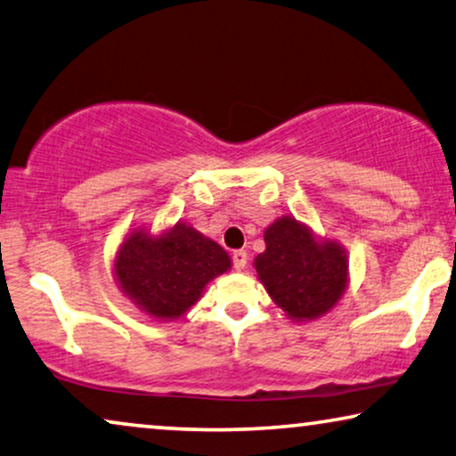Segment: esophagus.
Instances as JSON below:
<instances>
[{
  "label": "esophagus",
  "mask_w": 456,
  "mask_h": 456,
  "mask_svg": "<svg viewBox=\"0 0 456 456\" xmlns=\"http://www.w3.org/2000/svg\"><path fill=\"white\" fill-rule=\"evenodd\" d=\"M246 266H248V251L246 249L233 251V268L237 272H241V270H246Z\"/></svg>",
  "instance_id": "34e87169"
}]
</instances>
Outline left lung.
Returning a JSON list of instances; mask_svg holds the SVG:
<instances>
[{
    "label": "left lung",
    "instance_id": "left-lung-1",
    "mask_svg": "<svg viewBox=\"0 0 456 456\" xmlns=\"http://www.w3.org/2000/svg\"><path fill=\"white\" fill-rule=\"evenodd\" d=\"M266 251L254 266L268 295L290 319L307 322L328 314L348 282L346 251L336 241H317L295 216H281L264 233Z\"/></svg>",
    "mask_w": 456,
    "mask_h": 456
}]
</instances>
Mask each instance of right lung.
<instances>
[{"label": "right lung", "mask_w": 456, "mask_h": 456, "mask_svg": "<svg viewBox=\"0 0 456 456\" xmlns=\"http://www.w3.org/2000/svg\"><path fill=\"white\" fill-rule=\"evenodd\" d=\"M231 268L227 251L178 223L159 237L133 231L122 241L114 274L122 293L155 319H178L215 276Z\"/></svg>", "instance_id": "right-lung-1"}]
</instances>
